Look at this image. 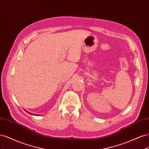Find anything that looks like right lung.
I'll return each mask as SVG.
<instances>
[{
  "mask_svg": "<svg viewBox=\"0 0 149 149\" xmlns=\"http://www.w3.org/2000/svg\"><path fill=\"white\" fill-rule=\"evenodd\" d=\"M25 111H26L25 110ZM26 112H28V113H29V114H31V113H30V112H28V111H26Z\"/></svg>",
  "mask_w": 149,
  "mask_h": 149,
  "instance_id": "obj_1",
  "label": "right lung"
}]
</instances>
